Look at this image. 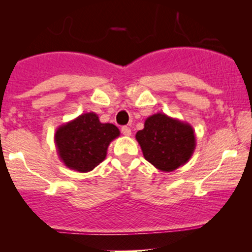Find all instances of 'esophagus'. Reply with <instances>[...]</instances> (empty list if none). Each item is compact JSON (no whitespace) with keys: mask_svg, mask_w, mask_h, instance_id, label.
I'll use <instances>...</instances> for the list:
<instances>
[{"mask_svg":"<svg viewBox=\"0 0 252 252\" xmlns=\"http://www.w3.org/2000/svg\"><path fill=\"white\" fill-rule=\"evenodd\" d=\"M122 133L125 136H130V134H132V130H130L128 126H123L122 127Z\"/></svg>","mask_w":252,"mask_h":252,"instance_id":"34e87169","label":"esophagus"}]
</instances>
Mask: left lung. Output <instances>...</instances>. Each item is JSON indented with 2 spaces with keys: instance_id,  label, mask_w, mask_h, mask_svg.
Returning a JSON list of instances; mask_svg holds the SVG:
<instances>
[{
  "instance_id": "1",
  "label": "left lung",
  "mask_w": 252,
  "mask_h": 252,
  "mask_svg": "<svg viewBox=\"0 0 252 252\" xmlns=\"http://www.w3.org/2000/svg\"><path fill=\"white\" fill-rule=\"evenodd\" d=\"M135 139L146 159L157 170L172 172L190 159L196 148L195 130L188 123L158 112L148 117Z\"/></svg>"
}]
</instances>
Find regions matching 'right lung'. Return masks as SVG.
<instances>
[{
    "mask_svg": "<svg viewBox=\"0 0 252 252\" xmlns=\"http://www.w3.org/2000/svg\"><path fill=\"white\" fill-rule=\"evenodd\" d=\"M119 135L118 127L103 124L96 113L87 112L58 127L55 144L65 166L86 173L105 159L109 144Z\"/></svg>",
    "mask_w": 252,
    "mask_h": 252,
    "instance_id": "right-lung-1",
    "label": "right lung"
}]
</instances>
